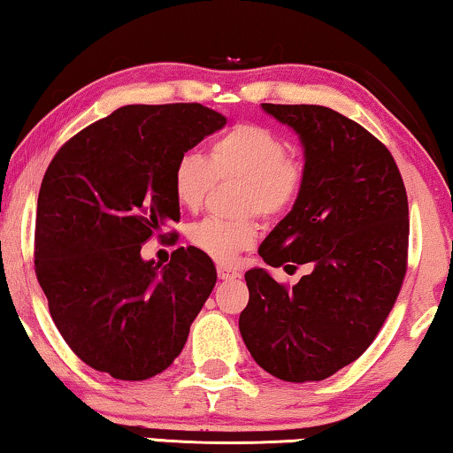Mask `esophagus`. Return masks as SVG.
Returning <instances> with one entry per match:
<instances>
[{"label":"esophagus","instance_id":"1","mask_svg":"<svg viewBox=\"0 0 453 453\" xmlns=\"http://www.w3.org/2000/svg\"><path fill=\"white\" fill-rule=\"evenodd\" d=\"M217 276H219V280H232V278H238L240 273L236 272V269H232L227 265H217Z\"/></svg>","mask_w":453,"mask_h":453}]
</instances>
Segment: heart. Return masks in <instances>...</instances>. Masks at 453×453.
Wrapping results in <instances>:
<instances>
[{
    "label": "heart",
    "mask_w": 453,
    "mask_h": 453,
    "mask_svg": "<svg viewBox=\"0 0 453 453\" xmlns=\"http://www.w3.org/2000/svg\"><path fill=\"white\" fill-rule=\"evenodd\" d=\"M215 180H242L240 209L265 219L288 213L305 188V165L288 157V144L276 131L257 123H238L209 144V157L186 152L173 167V194L188 211H198ZM259 236L255 219L227 221L207 217L188 230L194 249L211 259L232 263Z\"/></svg>",
    "instance_id": "1"
}]
</instances>
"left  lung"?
<instances>
[{
	"mask_svg": "<svg viewBox=\"0 0 453 453\" xmlns=\"http://www.w3.org/2000/svg\"><path fill=\"white\" fill-rule=\"evenodd\" d=\"M263 111L299 134L305 188L259 255L272 267L311 272L295 286L265 269L246 272L240 334L276 379L324 380L372 345L397 301L408 269V194L388 148L345 114L316 104Z\"/></svg>",
	"mask_w": 453,
	"mask_h": 453,
	"instance_id": "obj_1",
	"label": "left lung"
}]
</instances>
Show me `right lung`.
<instances>
[{
  "mask_svg": "<svg viewBox=\"0 0 453 453\" xmlns=\"http://www.w3.org/2000/svg\"><path fill=\"white\" fill-rule=\"evenodd\" d=\"M223 125L196 102L131 104L51 158L37 198L35 273L62 339L94 370L146 380L184 349L217 282L213 261L180 246L160 267L140 250L180 221L177 158Z\"/></svg>",
  "mask_w": 453,
  "mask_h": 453,
  "instance_id": "obj_1",
  "label": "right lung"
}]
</instances>
